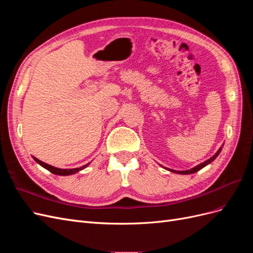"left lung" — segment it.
<instances>
[{
    "mask_svg": "<svg viewBox=\"0 0 253 253\" xmlns=\"http://www.w3.org/2000/svg\"><path fill=\"white\" fill-rule=\"evenodd\" d=\"M224 145V144H223ZM223 145H221V147L218 149V151L215 153V154H214L211 158H209L208 160H206V162H204V163H202L201 165H198V166H196V167H194V168H192V169H190V170H186V171H176V170H172V169H167V170H169L170 172H173V173H177V174H192V173H195V172H197V171H200L201 169H203L204 167H206V166H208L209 164H211L214 159H215L217 156H218V154L220 153V151H221V148H223ZM163 167V166H162Z\"/></svg>",
    "mask_w": 253,
    "mask_h": 253,
    "instance_id": "obj_1",
    "label": "left lung"
}]
</instances>
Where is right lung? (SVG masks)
Returning a JSON list of instances; mask_svg holds the SVG:
<instances>
[{
    "instance_id": "obj_1",
    "label": "right lung",
    "mask_w": 253,
    "mask_h": 253,
    "mask_svg": "<svg viewBox=\"0 0 253 253\" xmlns=\"http://www.w3.org/2000/svg\"><path fill=\"white\" fill-rule=\"evenodd\" d=\"M33 158L35 159V162H36V163H38V164H39L40 166H42L43 168H45V169L48 170V171H49V172H51L52 174L61 175V176L73 175V174L77 173V172H79V171H81V170H83V169H85V168L89 165V163H88V164H86V165H84L83 167H80V168H75V169H59V168L52 167V166H50V165H47V164H45V163L41 162V160H39V159L36 158V157H34V156H33Z\"/></svg>"
}]
</instances>
